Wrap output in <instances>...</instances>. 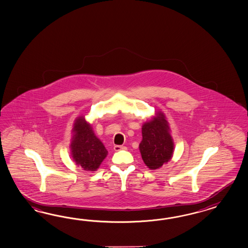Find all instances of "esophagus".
<instances>
[{
	"label": "esophagus",
	"instance_id": "esophagus-1",
	"mask_svg": "<svg viewBox=\"0 0 248 248\" xmlns=\"http://www.w3.org/2000/svg\"><path fill=\"white\" fill-rule=\"evenodd\" d=\"M114 149V151L118 152V151H121V150H123V149H125V147H124V146H123V145H115Z\"/></svg>",
	"mask_w": 248,
	"mask_h": 248
}]
</instances>
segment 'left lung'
<instances>
[{
    "label": "left lung",
    "instance_id": "obj_1",
    "mask_svg": "<svg viewBox=\"0 0 248 248\" xmlns=\"http://www.w3.org/2000/svg\"><path fill=\"white\" fill-rule=\"evenodd\" d=\"M141 134L142 140L139 149L149 169L157 170L171 159L174 143L164 114L158 112L153 119L144 123Z\"/></svg>",
    "mask_w": 248,
    "mask_h": 248
}]
</instances>
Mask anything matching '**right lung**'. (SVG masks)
Returning a JSON list of instances; mask_svg holds the SVG:
<instances>
[{
    "instance_id": "1",
    "label": "right lung",
    "mask_w": 248,
    "mask_h": 248,
    "mask_svg": "<svg viewBox=\"0 0 248 248\" xmlns=\"http://www.w3.org/2000/svg\"><path fill=\"white\" fill-rule=\"evenodd\" d=\"M70 148L76 164L89 171L96 170L107 155V149L84 116L75 121Z\"/></svg>"
}]
</instances>
